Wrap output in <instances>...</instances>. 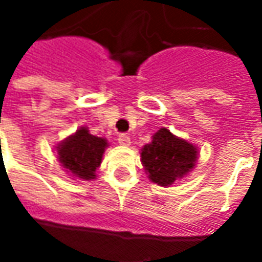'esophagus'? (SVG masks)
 <instances>
[{
  "label": "esophagus",
  "mask_w": 262,
  "mask_h": 262,
  "mask_svg": "<svg viewBox=\"0 0 262 262\" xmlns=\"http://www.w3.org/2000/svg\"><path fill=\"white\" fill-rule=\"evenodd\" d=\"M118 142H119V144H122V146H129V144H130V137L127 136V135H125V133H122V135H119V137H118Z\"/></svg>",
  "instance_id": "esophagus-1"
}]
</instances>
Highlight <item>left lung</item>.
<instances>
[{"label": "left lung", "instance_id": "left-lung-1", "mask_svg": "<svg viewBox=\"0 0 262 262\" xmlns=\"http://www.w3.org/2000/svg\"><path fill=\"white\" fill-rule=\"evenodd\" d=\"M140 156L148 178L161 187H168L195 167L198 150L193 144L161 127L153 135L151 143L143 146Z\"/></svg>", "mask_w": 262, "mask_h": 262}]
</instances>
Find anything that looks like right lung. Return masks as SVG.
Segmentation results:
<instances>
[{
    "instance_id": "1",
    "label": "right lung",
    "mask_w": 262,
    "mask_h": 262,
    "mask_svg": "<svg viewBox=\"0 0 262 262\" xmlns=\"http://www.w3.org/2000/svg\"><path fill=\"white\" fill-rule=\"evenodd\" d=\"M108 142L102 137L90 135L86 127H80L57 146V157L70 176L80 180H94L95 171L102 161Z\"/></svg>"
}]
</instances>
